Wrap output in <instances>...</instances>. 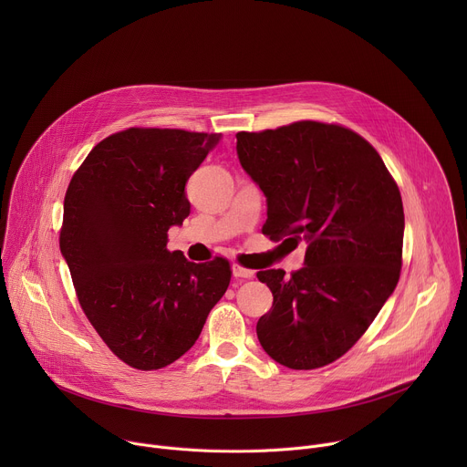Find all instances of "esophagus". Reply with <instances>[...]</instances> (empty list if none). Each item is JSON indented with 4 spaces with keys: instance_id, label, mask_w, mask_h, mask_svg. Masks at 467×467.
I'll return each mask as SVG.
<instances>
[{
    "instance_id": "34e87169",
    "label": "esophagus",
    "mask_w": 467,
    "mask_h": 467,
    "mask_svg": "<svg viewBox=\"0 0 467 467\" xmlns=\"http://www.w3.org/2000/svg\"><path fill=\"white\" fill-rule=\"evenodd\" d=\"M233 275L236 279H253L254 277V272L253 270H247V268H242V265L234 264L233 265Z\"/></svg>"
}]
</instances>
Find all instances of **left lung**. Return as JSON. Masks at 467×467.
I'll return each mask as SVG.
<instances>
[{
	"label": "left lung",
	"instance_id": "left-lung-1",
	"mask_svg": "<svg viewBox=\"0 0 467 467\" xmlns=\"http://www.w3.org/2000/svg\"><path fill=\"white\" fill-rule=\"evenodd\" d=\"M242 168L268 203L262 233L306 242L305 265L258 272L274 305L256 323L264 351L290 369L346 355L368 330L401 274L405 213L375 148L335 123L296 121L238 132Z\"/></svg>",
	"mask_w": 467,
	"mask_h": 467
}]
</instances>
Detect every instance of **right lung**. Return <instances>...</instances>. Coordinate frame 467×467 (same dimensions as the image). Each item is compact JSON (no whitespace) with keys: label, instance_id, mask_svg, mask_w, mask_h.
<instances>
[{"label":"right lung","instance_id":"add662e5","mask_svg":"<svg viewBox=\"0 0 467 467\" xmlns=\"http://www.w3.org/2000/svg\"><path fill=\"white\" fill-rule=\"evenodd\" d=\"M220 135L130 127L101 140L64 197L60 253L83 312L127 366L161 369L202 335L231 268L168 251L190 214L184 186Z\"/></svg>","mask_w":467,"mask_h":467}]
</instances>
